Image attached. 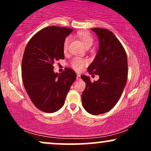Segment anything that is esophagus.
Instances as JSON below:
<instances>
[{"instance_id": "esophagus-1", "label": "esophagus", "mask_w": 151, "mask_h": 151, "mask_svg": "<svg viewBox=\"0 0 151 151\" xmlns=\"http://www.w3.org/2000/svg\"><path fill=\"white\" fill-rule=\"evenodd\" d=\"M79 79H81V75L79 74H77V80H79Z\"/></svg>"}]
</instances>
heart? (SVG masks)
<instances>
[{
	"label": "heart",
	"mask_w": 151,
	"mask_h": 151,
	"mask_svg": "<svg viewBox=\"0 0 151 151\" xmlns=\"http://www.w3.org/2000/svg\"><path fill=\"white\" fill-rule=\"evenodd\" d=\"M77 36L82 41L86 48L90 47L93 43V37L89 32L86 31H79L77 32ZM70 42V37H67L63 42V50L66 52L68 49L69 43ZM87 64L85 59L81 58H74L70 61V65L74 70L80 71L84 68Z\"/></svg>",
	"instance_id": "heart-1"
}]
</instances>
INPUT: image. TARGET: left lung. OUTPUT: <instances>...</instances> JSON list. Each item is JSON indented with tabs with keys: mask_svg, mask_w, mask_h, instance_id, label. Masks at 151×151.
Instances as JSON below:
<instances>
[{
	"mask_svg": "<svg viewBox=\"0 0 151 151\" xmlns=\"http://www.w3.org/2000/svg\"><path fill=\"white\" fill-rule=\"evenodd\" d=\"M99 37V49L92 63L88 67L90 74H99L92 83L89 77L81 75L86 88L81 94L84 109L93 115L108 112L120 99L128 74L127 55L120 41L110 30L92 28Z\"/></svg>",
	"mask_w": 151,
	"mask_h": 151,
	"instance_id": "1",
	"label": "left lung"
}]
</instances>
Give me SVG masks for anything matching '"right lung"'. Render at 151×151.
<instances>
[{"mask_svg": "<svg viewBox=\"0 0 151 151\" xmlns=\"http://www.w3.org/2000/svg\"><path fill=\"white\" fill-rule=\"evenodd\" d=\"M73 29L59 26L46 27L30 40L22 60V78L25 89L34 105L46 113L63 106L66 96L77 75L65 68L54 72L55 61L65 59L63 42Z\"/></svg>", "mask_w": 151, "mask_h": 151, "instance_id": "right-lung-1", "label": "right lung"}]
</instances>
